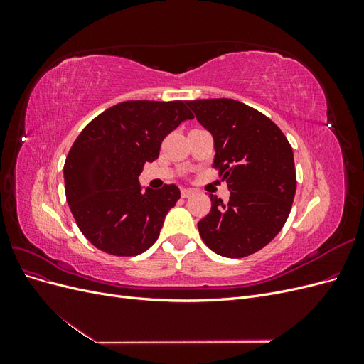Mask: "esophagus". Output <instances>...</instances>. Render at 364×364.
Returning a JSON list of instances; mask_svg holds the SVG:
<instances>
[{
	"label": "esophagus",
	"instance_id": "34e87169",
	"mask_svg": "<svg viewBox=\"0 0 364 364\" xmlns=\"http://www.w3.org/2000/svg\"><path fill=\"white\" fill-rule=\"evenodd\" d=\"M181 194H182L183 199H186V197H190V196L194 194V190H190V188H188V190H182Z\"/></svg>",
	"mask_w": 364,
	"mask_h": 364
}]
</instances>
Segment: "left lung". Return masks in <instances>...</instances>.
<instances>
[{"instance_id": "1", "label": "left lung", "mask_w": 364, "mask_h": 364, "mask_svg": "<svg viewBox=\"0 0 364 364\" xmlns=\"http://www.w3.org/2000/svg\"><path fill=\"white\" fill-rule=\"evenodd\" d=\"M213 135L214 167L230 191L211 197V211L197 228L205 245L226 258L255 253L279 234L296 193L290 142L270 118L230 98L186 102Z\"/></svg>"}]
</instances>
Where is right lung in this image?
<instances>
[{"instance_id": "add662e5", "label": "right lung", "mask_w": 364, "mask_h": 364, "mask_svg": "<svg viewBox=\"0 0 364 364\" xmlns=\"http://www.w3.org/2000/svg\"><path fill=\"white\" fill-rule=\"evenodd\" d=\"M193 118L183 102L134 100L109 107L80 132L63 179L75 223L91 245L135 257L155 243L181 191L142 188L138 178L146 162L158 159L162 139Z\"/></svg>"}]
</instances>
